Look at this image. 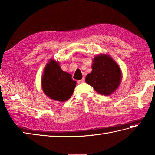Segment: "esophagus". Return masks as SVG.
I'll use <instances>...</instances> for the list:
<instances>
[{
  "mask_svg": "<svg viewBox=\"0 0 155 155\" xmlns=\"http://www.w3.org/2000/svg\"><path fill=\"white\" fill-rule=\"evenodd\" d=\"M84 78H83V79L78 81H77V83H78V84H81V83H84Z\"/></svg>",
  "mask_w": 155,
  "mask_h": 155,
  "instance_id": "34e87169",
  "label": "esophagus"
}]
</instances>
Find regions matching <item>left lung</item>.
Masks as SVG:
<instances>
[{"instance_id":"left-lung-1","label":"left lung","mask_w":155,"mask_h":155,"mask_svg":"<svg viewBox=\"0 0 155 155\" xmlns=\"http://www.w3.org/2000/svg\"><path fill=\"white\" fill-rule=\"evenodd\" d=\"M92 68L93 71L87 75L85 81L97 93L108 96L117 90L121 81V71L109 55L94 57Z\"/></svg>"}]
</instances>
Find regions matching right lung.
<instances>
[{
  "label": "right lung",
  "mask_w": 155,
  "mask_h": 155,
  "mask_svg": "<svg viewBox=\"0 0 155 155\" xmlns=\"http://www.w3.org/2000/svg\"><path fill=\"white\" fill-rule=\"evenodd\" d=\"M41 83L48 97L64 102L72 96L77 82L72 79L71 74L62 70L59 62L51 59L45 68Z\"/></svg>",
  "instance_id": "obj_1"
}]
</instances>
